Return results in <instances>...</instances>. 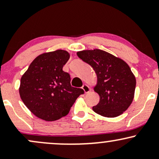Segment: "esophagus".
Returning a JSON list of instances; mask_svg holds the SVG:
<instances>
[{
  "mask_svg": "<svg viewBox=\"0 0 159 159\" xmlns=\"http://www.w3.org/2000/svg\"><path fill=\"white\" fill-rule=\"evenodd\" d=\"M82 89H83V90L84 91L85 93H89L90 91V87L87 84H84L83 87H82Z\"/></svg>",
  "mask_w": 159,
  "mask_h": 159,
  "instance_id": "34e87169",
  "label": "esophagus"
}]
</instances>
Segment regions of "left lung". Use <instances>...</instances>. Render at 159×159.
<instances>
[{"label": "left lung", "mask_w": 159, "mask_h": 159, "mask_svg": "<svg viewBox=\"0 0 159 159\" xmlns=\"http://www.w3.org/2000/svg\"><path fill=\"white\" fill-rule=\"evenodd\" d=\"M77 55L93 67L97 76L93 90L99 95V102L93 107L96 114L116 117L129 108L134 96L135 76L123 60L100 50H84Z\"/></svg>", "instance_id": "left-lung-1"}]
</instances>
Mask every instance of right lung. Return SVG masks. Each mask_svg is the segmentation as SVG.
Instances as JSON below:
<instances>
[{
	"label": "right lung",
	"mask_w": 159,
	"mask_h": 159,
	"mask_svg": "<svg viewBox=\"0 0 159 159\" xmlns=\"http://www.w3.org/2000/svg\"><path fill=\"white\" fill-rule=\"evenodd\" d=\"M70 54L64 50L36 57L21 76L19 94L26 107L38 118L55 121L69 114L84 90L71 86L70 75L63 71Z\"/></svg>",
	"instance_id": "obj_1"
}]
</instances>
